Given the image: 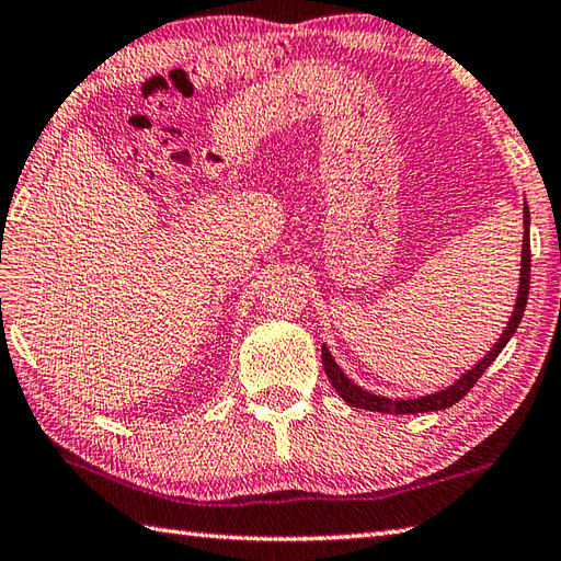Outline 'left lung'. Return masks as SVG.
<instances>
[{
    "mask_svg": "<svg viewBox=\"0 0 561 561\" xmlns=\"http://www.w3.org/2000/svg\"><path fill=\"white\" fill-rule=\"evenodd\" d=\"M528 289H530V211H528V202H523V248H520V277H518V296L514 304V313H511L508 323L502 332V337L494 342V347L486 352L482 359L474 364L470 371H465L456 383L448 386L446 390L432 392V396L424 398H414V400H390L383 396H374V392L364 390L362 386H356L354 380L347 378V374L337 366L335 356L330 354V350L323 344V366L325 374L330 378L332 388L337 390V396L350 402L352 408L359 410H371V412H388V414H416V412H436V410H446L453 408L458 400L468 396L470 388L478 383V378L492 366L502 350L508 344V340L514 337V332L518 330V323L523 318V311H526L528 304Z\"/></svg>",
    "mask_w": 561,
    "mask_h": 561,
    "instance_id": "obj_1",
    "label": "left lung"
}]
</instances>
